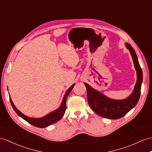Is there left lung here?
<instances>
[{
    "label": "left lung",
    "instance_id": "left-lung-1",
    "mask_svg": "<svg viewBox=\"0 0 152 152\" xmlns=\"http://www.w3.org/2000/svg\"><path fill=\"white\" fill-rule=\"evenodd\" d=\"M126 47L132 55L137 76L135 87L129 97L124 100L111 99L99 91L94 89L89 85L84 83L87 89V100L89 107L98 115L102 117L109 119L121 118L135 107L139 100L143 78L142 71L135 50L129 43H126Z\"/></svg>",
    "mask_w": 152,
    "mask_h": 152
}]
</instances>
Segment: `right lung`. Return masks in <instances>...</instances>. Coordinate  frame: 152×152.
<instances>
[{
  "label": "right lung",
  "mask_w": 152,
  "mask_h": 152,
  "mask_svg": "<svg viewBox=\"0 0 152 152\" xmlns=\"http://www.w3.org/2000/svg\"><path fill=\"white\" fill-rule=\"evenodd\" d=\"M75 83L73 84L72 86L67 90V91H66V93L64 95V96H63L61 104L58 109H56V110L48 114L47 115H46L43 116V117L40 118H30V117H28V116L26 115H24L17 109V107L15 106V105L13 104L11 98H10V102H11L12 106L14 109V111H15L16 112V113L19 116H20L21 118H23L24 120H25L26 122L30 123V124L31 125L37 127V128H46V127H47L48 126H50L53 124H54L56 122H57L63 117L66 110V98H67L69 94L70 93V92H71V91L73 89L74 86H75Z\"/></svg>",
  "instance_id": "right-lung-1"
}]
</instances>
